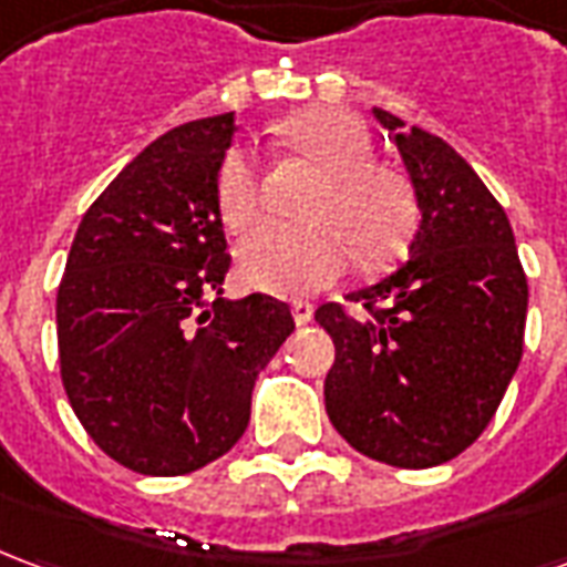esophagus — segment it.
<instances>
[{"instance_id":"34e87169","label":"esophagus","mask_w":567,"mask_h":567,"mask_svg":"<svg viewBox=\"0 0 567 567\" xmlns=\"http://www.w3.org/2000/svg\"><path fill=\"white\" fill-rule=\"evenodd\" d=\"M312 303H303V300H297V303H291V316H295V324L297 328H303V324H309L312 321Z\"/></svg>"}]
</instances>
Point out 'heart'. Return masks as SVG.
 I'll return each instance as SVG.
<instances>
[{"instance_id": "1", "label": "heart", "mask_w": 567, "mask_h": 567, "mask_svg": "<svg viewBox=\"0 0 567 567\" xmlns=\"http://www.w3.org/2000/svg\"><path fill=\"white\" fill-rule=\"evenodd\" d=\"M285 148L319 166L303 203L309 221H270L236 251L239 279L255 291L303 297L331 285L346 267V246L361 267L394 260L416 234L419 199L410 175L373 161L368 127L352 112L312 105L276 127ZM218 215L246 230L260 215V166L246 148L224 154L215 178Z\"/></svg>"}]
</instances>
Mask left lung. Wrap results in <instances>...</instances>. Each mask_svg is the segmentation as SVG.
Here are the masks:
<instances>
[{
    "mask_svg": "<svg viewBox=\"0 0 567 567\" xmlns=\"http://www.w3.org/2000/svg\"><path fill=\"white\" fill-rule=\"evenodd\" d=\"M373 117L398 145L422 221L410 260L349 295L364 300V319L316 309L337 346L324 410L368 458L434 467L495 416L523 358L528 282L507 212L471 163L392 112Z\"/></svg>",
    "mask_w": 567,
    "mask_h": 567,
    "instance_id": "obj_1",
    "label": "left lung"
}]
</instances>
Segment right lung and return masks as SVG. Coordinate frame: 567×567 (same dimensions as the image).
Segmentation results:
<instances>
[{
	"label": "right lung",
	"mask_w": 567,
	"mask_h": 567,
	"mask_svg": "<svg viewBox=\"0 0 567 567\" xmlns=\"http://www.w3.org/2000/svg\"><path fill=\"white\" fill-rule=\"evenodd\" d=\"M234 133V112L163 133L93 199L69 248L63 389L93 443L136 474L221 458L248 427L258 373L295 331L272 297H221L230 255L215 178Z\"/></svg>",
	"instance_id": "1"
}]
</instances>
